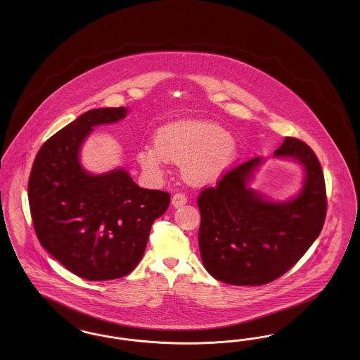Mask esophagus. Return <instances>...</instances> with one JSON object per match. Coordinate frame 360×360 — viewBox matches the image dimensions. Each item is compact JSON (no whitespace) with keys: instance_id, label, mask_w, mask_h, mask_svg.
<instances>
[{"instance_id":"34e87169","label":"esophagus","mask_w":360,"mask_h":360,"mask_svg":"<svg viewBox=\"0 0 360 360\" xmlns=\"http://www.w3.org/2000/svg\"><path fill=\"white\" fill-rule=\"evenodd\" d=\"M186 202H188V198L182 193H176L172 197V204L174 207H181V206L185 205Z\"/></svg>"}]
</instances>
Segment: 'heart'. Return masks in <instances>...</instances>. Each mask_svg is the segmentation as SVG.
Masks as SVG:
<instances>
[{
	"label": "heart",
	"mask_w": 360,
	"mask_h": 360,
	"mask_svg": "<svg viewBox=\"0 0 360 360\" xmlns=\"http://www.w3.org/2000/svg\"><path fill=\"white\" fill-rule=\"evenodd\" d=\"M238 143L223 127L202 120L174 121L155 135V146L136 154L140 167L154 176L163 172L165 162L181 163V174L191 185L214 182L232 165Z\"/></svg>",
	"instance_id": "1"
}]
</instances>
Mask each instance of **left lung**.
Wrapping results in <instances>:
<instances>
[{"mask_svg": "<svg viewBox=\"0 0 360 360\" xmlns=\"http://www.w3.org/2000/svg\"><path fill=\"white\" fill-rule=\"evenodd\" d=\"M274 159L302 167L301 188L288 200H274L251 186L257 156L226 172L216 188L198 197V245L206 271L228 285H266L292 267L319 238L326 213L324 174L304 141L286 137Z\"/></svg>", "mask_w": 360, "mask_h": 360, "instance_id": "8db88e82", "label": "left lung"}]
</instances>
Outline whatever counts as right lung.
Segmentation results:
<instances>
[{
	"label": "right lung",
	"mask_w": 360,
	"mask_h": 360,
	"mask_svg": "<svg viewBox=\"0 0 360 360\" xmlns=\"http://www.w3.org/2000/svg\"><path fill=\"white\" fill-rule=\"evenodd\" d=\"M128 112L124 106L87 110L43 144L30 175L40 244L87 281L129 274L144 255L151 225L170 205L169 193L139 188L124 167L93 174L81 163L94 127L119 122Z\"/></svg>",
	"instance_id": "1"
}]
</instances>
